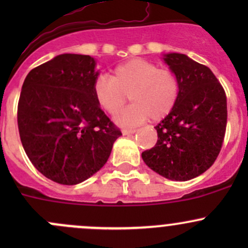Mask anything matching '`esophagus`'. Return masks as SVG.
I'll list each match as a JSON object with an SVG mask.
<instances>
[{"mask_svg":"<svg viewBox=\"0 0 248 248\" xmlns=\"http://www.w3.org/2000/svg\"><path fill=\"white\" fill-rule=\"evenodd\" d=\"M133 133H136V129H127V128L122 129V134H124V136H131V134Z\"/></svg>","mask_w":248,"mask_h":248,"instance_id":"esophagus-1","label":"esophagus"}]
</instances>
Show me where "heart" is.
Listing matches in <instances>:
<instances>
[{"mask_svg":"<svg viewBox=\"0 0 248 248\" xmlns=\"http://www.w3.org/2000/svg\"><path fill=\"white\" fill-rule=\"evenodd\" d=\"M92 91L96 102L110 115H115L126 104L133 103L116 116V122L132 127L152 120H162L170 114L176 104L180 84L170 69L158 68L156 63L142 59H132L120 63L110 78L94 79Z\"/></svg>","mask_w":248,"mask_h":248,"instance_id":"b5f03b06","label":"heart"}]
</instances>
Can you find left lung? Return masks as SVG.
Listing matches in <instances>:
<instances>
[{
  "instance_id": "8db88e82",
  "label": "left lung",
  "mask_w": 248,
  "mask_h": 248,
  "mask_svg": "<svg viewBox=\"0 0 248 248\" xmlns=\"http://www.w3.org/2000/svg\"><path fill=\"white\" fill-rule=\"evenodd\" d=\"M180 92L170 114L155 128L156 145L141 154L149 168L175 181H187L216 161L227 127L224 89L209 67L184 54H167Z\"/></svg>"
}]
</instances>
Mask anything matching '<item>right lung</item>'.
<instances>
[{"mask_svg":"<svg viewBox=\"0 0 248 248\" xmlns=\"http://www.w3.org/2000/svg\"><path fill=\"white\" fill-rule=\"evenodd\" d=\"M89 55L62 54L27 74L17 103L25 152L39 172L61 185H77L108 161L122 136L96 102L98 72Z\"/></svg>","mask_w":248,"mask_h":248,"instance_id":"add662e5","label":"right lung"}]
</instances>
